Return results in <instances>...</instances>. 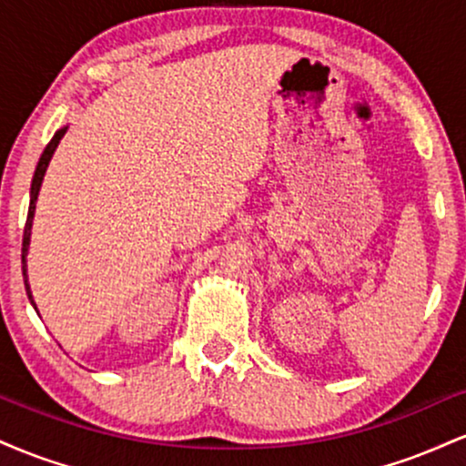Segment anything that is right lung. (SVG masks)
Wrapping results in <instances>:
<instances>
[{"instance_id":"add662e5","label":"right lung","mask_w":466,"mask_h":466,"mask_svg":"<svg viewBox=\"0 0 466 466\" xmlns=\"http://www.w3.org/2000/svg\"><path fill=\"white\" fill-rule=\"evenodd\" d=\"M67 127H63V129H58L55 133V137H52L50 144L46 147V151L41 153L39 157V164H36V170H35V177H32V186H30V208H28V221H25V228H24V243H21V271H24V285H25V291H28V298L32 302V307H35V300H32V293H30V285H28V274H25V256H28V245H30V229H32V218H35V208H36V197H39V188H41V181H44V175L47 170V164H50L52 155H55L58 142H61V137L66 136ZM36 309V307H35Z\"/></svg>"}]
</instances>
